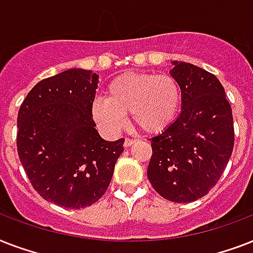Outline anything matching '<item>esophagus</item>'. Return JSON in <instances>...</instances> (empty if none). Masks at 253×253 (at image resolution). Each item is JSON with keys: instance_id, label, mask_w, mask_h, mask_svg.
Masks as SVG:
<instances>
[{"instance_id": "obj_1", "label": "esophagus", "mask_w": 253, "mask_h": 253, "mask_svg": "<svg viewBox=\"0 0 253 253\" xmlns=\"http://www.w3.org/2000/svg\"><path fill=\"white\" fill-rule=\"evenodd\" d=\"M135 142H136V140H134V139L126 138V139H125V147H130V146H132V144H134Z\"/></svg>"}]
</instances>
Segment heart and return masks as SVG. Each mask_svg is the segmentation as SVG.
Instances as JSON below:
<instances>
[{
    "instance_id": "1",
    "label": "heart",
    "mask_w": 253,
    "mask_h": 253,
    "mask_svg": "<svg viewBox=\"0 0 253 253\" xmlns=\"http://www.w3.org/2000/svg\"><path fill=\"white\" fill-rule=\"evenodd\" d=\"M181 86L170 75L128 72L119 75L106 87V98L95 99L91 118L109 134L126 126L130 113L135 126L147 134L166 131L180 111Z\"/></svg>"
}]
</instances>
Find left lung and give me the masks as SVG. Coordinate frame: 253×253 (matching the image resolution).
I'll use <instances>...</instances> for the list:
<instances>
[{
    "label": "left lung",
    "mask_w": 253,
    "mask_h": 253,
    "mask_svg": "<svg viewBox=\"0 0 253 253\" xmlns=\"http://www.w3.org/2000/svg\"><path fill=\"white\" fill-rule=\"evenodd\" d=\"M172 64L182 109L166 131L151 139L147 176L163 198L185 204L215 186L231 158L235 135L231 106L219 80L189 63Z\"/></svg>",
    "instance_id": "left-lung-1"
}]
</instances>
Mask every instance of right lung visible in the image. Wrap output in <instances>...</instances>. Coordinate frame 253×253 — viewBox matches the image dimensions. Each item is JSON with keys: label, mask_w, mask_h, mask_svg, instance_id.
I'll use <instances>...</instances> for the list:
<instances>
[{"label": "right lung", "mask_w": 253, "mask_h": 253, "mask_svg": "<svg viewBox=\"0 0 253 253\" xmlns=\"http://www.w3.org/2000/svg\"><path fill=\"white\" fill-rule=\"evenodd\" d=\"M98 75L73 68L39 81L18 111L17 150L33 188L61 208L105 194L125 139L107 142L91 118Z\"/></svg>", "instance_id": "obj_1"}]
</instances>
